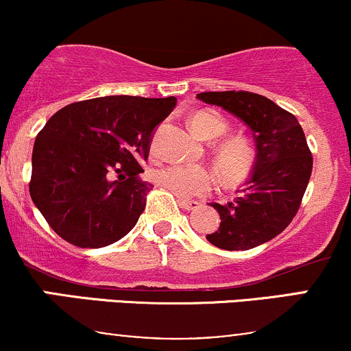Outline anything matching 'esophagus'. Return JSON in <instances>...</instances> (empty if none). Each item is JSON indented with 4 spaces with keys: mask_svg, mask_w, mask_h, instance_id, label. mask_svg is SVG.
I'll use <instances>...</instances> for the list:
<instances>
[{
    "mask_svg": "<svg viewBox=\"0 0 351 351\" xmlns=\"http://www.w3.org/2000/svg\"><path fill=\"white\" fill-rule=\"evenodd\" d=\"M178 203H180V206L183 209H186V211H193V209H198L201 206V203H198V201L184 199V198H180Z\"/></svg>",
    "mask_w": 351,
    "mask_h": 351,
    "instance_id": "1",
    "label": "esophagus"
}]
</instances>
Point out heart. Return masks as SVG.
I'll use <instances>...</instances> for the list:
<instances>
[{
    "label": "heart",
    "mask_w": 351,
    "mask_h": 351,
    "mask_svg": "<svg viewBox=\"0 0 351 351\" xmlns=\"http://www.w3.org/2000/svg\"><path fill=\"white\" fill-rule=\"evenodd\" d=\"M191 128L199 138H219L228 130L226 120L213 112H198L191 117ZM254 158L251 145L243 138H229L217 145L216 160L228 176H239L249 170ZM158 186L181 198L203 196L213 186V175L201 165H167L152 173Z\"/></svg>",
    "instance_id": "1"
}]
</instances>
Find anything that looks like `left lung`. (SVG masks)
Instances as JSON below:
<instances>
[{
    "instance_id": "1",
    "label": "left lung",
    "mask_w": 351,
    "mask_h": 351,
    "mask_svg": "<svg viewBox=\"0 0 351 351\" xmlns=\"http://www.w3.org/2000/svg\"><path fill=\"white\" fill-rule=\"evenodd\" d=\"M196 97L239 117L256 140L254 171L232 203L211 204L221 224L206 236L216 247L247 251L291 224L312 175V152L295 117L264 95L224 90L201 92Z\"/></svg>"
}]
</instances>
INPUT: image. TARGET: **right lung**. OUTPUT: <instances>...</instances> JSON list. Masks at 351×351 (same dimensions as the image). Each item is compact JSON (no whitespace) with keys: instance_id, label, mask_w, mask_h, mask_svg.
Returning a JSON list of instances; mask_svg holds the SVG:
<instances>
[{"instance_id":"right-lung-1","label":"right lung","mask_w":351,"mask_h":351,"mask_svg":"<svg viewBox=\"0 0 351 351\" xmlns=\"http://www.w3.org/2000/svg\"><path fill=\"white\" fill-rule=\"evenodd\" d=\"M175 97L108 95L66 106L36 136L29 195L77 247L114 244L135 226L152 184L140 178L153 130Z\"/></svg>"}]
</instances>
